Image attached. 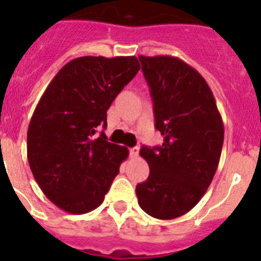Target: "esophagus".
I'll list each match as a JSON object with an SVG mask.
<instances>
[{
    "mask_svg": "<svg viewBox=\"0 0 261 261\" xmlns=\"http://www.w3.org/2000/svg\"><path fill=\"white\" fill-rule=\"evenodd\" d=\"M138 153H139V147L138 146L131 147V149H130V157H131V159H135V157L138 155Z\"/></svg>",
    "mask_w": 261,
    "mask_h": 261,
    "instance_id": "esophagus-1",
    "label": "esophagus"
}]
</instances>
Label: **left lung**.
Returning a JSON list of instances; mask_svg holds the SVG:
<instances>
[{
  "instance_id": "obj_1",
  "label": "left lung",
  "mask_w": 261,
  "mask_h": 261,
  "mask_svg": "<svg viewBox=\"0 0 261 261\" xmlns=\"http://www.w3.org/2000/svg\"><path fill=\"white\" fill-rule=\"evenodd\" d=\"M163 146H142L150 173L137 186L138 204L157 219L181 217L206 194L218 168L223 122L206 80L171 55H139Z\"/></svg>"
}]
</instances>
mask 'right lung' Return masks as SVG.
<instances>
[{
    "label": "right lung",
    "mask_w": 261,
    "mask_h": 261,
    "mask_svg": "<svg viewBox=\"0 0 261 261\" xmlns=\"http://www.w3.org/2000/svg\"><path fill=\"white\" fill-rule=\"evenodd\" d=\"M141 69L137 57H80L48 84L31 118L27 157L43 194L70 214L97 208L128 149L107 141V111Z\"/></svg>",
    "instance_id": "right-lung-1"
}]
</instances>
